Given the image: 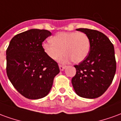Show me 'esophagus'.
<instances>
[{
    "mask_svg": "<svg viewBox=\"0 0 121 121\" xmlns=\"http://www.w3.org/2000/svg\"><path fill=\"white\" fill-rule=\"evenodd\" d=\"M59 67H60V71H63V70H64V69L65 68V66L63 65H59Z\"/></svg>",
    "mask_w": 121,
    "mask_h": 121,
    "instance_id": "obj_1",
    "label": "esophagus"
}]
</instances>
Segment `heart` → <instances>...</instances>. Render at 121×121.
<instances>
[{"label": "heart", "instance_id": "heart-1", "mask_svg": "<svg viewBox=\"0 0 121 121\" xmlns=\"http://www.w3.org/2000/svg\"><path fill=\"white\" fill-rule=\"evenodd\" d=\"M51 43H45L43 50L50 59L56 60L65 54L60 61L72 60L74 63L81 62L86 58L91 48L87 35L83 32H61L53 36Z\"/></svg>", "mask_w": 121, "mask_h": 121}]
</instances>
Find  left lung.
<instances>
[{
    "mask_svg": "<svg viewBox=\"0 0 121 121\" xmlns=\"http://www.w3.org/2000/svg\"><path fill=\"white\" fill-rule=\"evenodd\" d=\"M87 35L91 48L88 56L76 68L71 82L81 97L95 99L104 93L112 84L116 72L114 47L106 35L88 28L76 29Z\"/></svg>",
    "mask_w": 121,
    "mask_h": 121,
    "instance_id": "left-lung-1",
    "label": "left lung"
}]
</instances>
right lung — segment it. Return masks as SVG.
<instances>
[{
	"instance_id": "1",
	"label": "right lung",
	"mask_w": 121,
	"mask_h": 121,
	"mask_svg": "<svg viewBox=\"0 0 121 121\" xmlns=\"http://www.w3.org/2000/svg\"><path fill=\"white\" fill-rule=\"evenodd\" d=\"M51 35L48 30L31 29L15 35L7 48V76L27 99L47 96L60 73L58 63L43 50V42Z\"/></svg>"
}]
</instances>
